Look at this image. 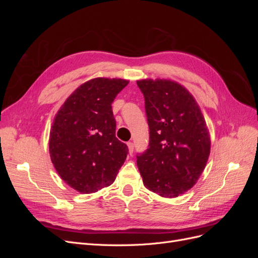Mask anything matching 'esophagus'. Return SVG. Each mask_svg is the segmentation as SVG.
I'll use <instances>...</instances> for the list:
<instances>
[{
  "label": "esophagus",
  "instance_id": "esophagus-1",
  "mask_svg": "<svg viewBox=\"0 0 258 258\" xmlns=\"http://www.w3.org/2000/svg\"><path fill=\"white\" fill-rule=\"evenodd\" d=\"M127 146H128L129 154H130V155H132V153H134V148H135L134 143H132V142H128V143H127Z\"/></svg>",
  "mask_w": 258,
  "mask_h": 258
}]
</instances>
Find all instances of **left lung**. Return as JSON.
<instances>
[{
    "instance_id": "left-lung-1",
    "label": "left lung",
    "mask_w": 258,
    "mask_h": 258,
    "mask_svg": "<svg viewBox=\"0 0 258 258\" xmlns=\"http://www.w3.org/2000/svg\"><path fill=\"white\" fill-rule=\"evenodd\" d=\"M145 98L150 147L138 156L147 189L165 198L189 190L204 172L211 139L196 99L172 80L137 81Z\"/></svg>"
}]
</instances>
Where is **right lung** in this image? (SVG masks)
Segmentation results:
<instances>
[{
	"label": "right lung",
	"mask_w": 258,
	"mask_h": 258,
	"mask_svg": "<svg viewBox=\"0 0 258 258\" xmlns=\"http://www.w3.org/2000/svg\"><path fill=\"white\" fill-rule=\"evenodd\" d=\"M128 84L122 79L89 80L54 116L48 143L51 162L64 183L81 194L112 185L127 158V145L115 137L112 103Z\"/></svg>",
	"instance_id": "obj_1"
}]
</instances>
